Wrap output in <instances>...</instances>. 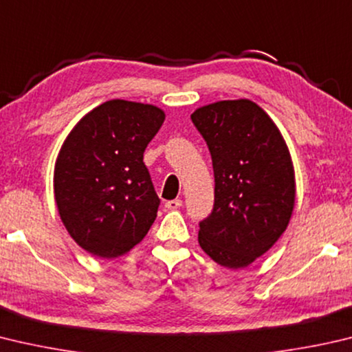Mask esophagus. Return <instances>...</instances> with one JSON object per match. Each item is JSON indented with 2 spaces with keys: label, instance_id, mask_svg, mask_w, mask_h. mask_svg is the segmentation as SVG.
Instances as JSON below:
<instances>
[{
  "label": "esophagus",
  "instance_id": "1",
  "mask_svg": "<svg viewBox=\"0 0 352 352\" xmlns=\"http://www.w3.org/2000/svg\"><path fill=\"white\" fill-rule=\"evenodd\" d=\"M182 204H183V201L180 200V198H175V200H169V201H166V203H164V206L172 210V209H178V208L182 206Z\"/></svg>",
  "mask_w": 352,
  "mask_h": 352
}]
</instances>
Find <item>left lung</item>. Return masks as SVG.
<instances>
[{
    "label": "left lung",
    "instance_id": "left-lung-1",
    "mask_svg": "<svg viewBox=\"0 0 352 352\" xmlns=\"http://www.w3.org/2000/svg\"><path fill=\"white\" fill-rule=\"evenodd\" d=\"M206 142L215 178L214 209L200 221L198 243L215 263L240 270L270 251L296 203L289 149L254 101L225 100L190 115Z\"/></svg>",
    "mask_w": 352,
    "mask_h": 352
}]
</instances>
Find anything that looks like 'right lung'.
Returning <instances> with one entry per match:
<instances>
[{"label": "right lung", "instance_id": "1", "mask_svg": "<svg viewBox=\"0 0 352 352\" xmlns=\"http://www.w3.org/2000/svg\"><path fill=\"white\" fill-rule=\"evenodd\" d=\"M157 106L109 100L86 113L56 157L54 192L70 237L98 258H117L144 239L160 198L143 163L164 121Z\"/></svg>", "mask_w": 352, "mask_h": 352}]
</instances>
